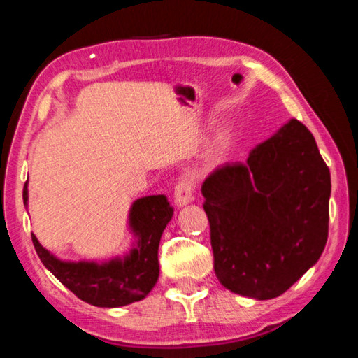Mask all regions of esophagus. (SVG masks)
I'll return each instance as SVG.
<instances>
[{
  "instance_id": "1",
  "label": "esophagus",
  "mask_w": 358,
  "mask_h": 358,
  "mask_svg": "<svg viewBox=\"0 0 358 358\" xmlns=\"http://www.w3.org/2000/svg\"><path fill=\"white\" fill-rule=\"evenodd\" d=\"M173 199H175V205L177 207H185V205L189 203L194 199V185L191 180H180L177 186H175V192H173Z\"/></svg>"
}]
</instances>
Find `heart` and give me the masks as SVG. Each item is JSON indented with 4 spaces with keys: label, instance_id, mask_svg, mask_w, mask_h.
Wrapping results in <instances>:
<instances>
[{
    "label": "heart",
    "instance_id": "obj_1",
    "mask_svg": "<svg viewBox=\"0 0 358 358\" xmlns=\"http://www.w3.org/2000/svg\"><path fill=\"white\" fill-rule=\"evenodd\" d=\"M226 145L227 142L222 136L216 138L213 145L210 147V150L207 151V155H205V159H207L208 164H216L217 161H221V157L224 156V153H226Z\"/></svg>",
    "mask_w": 358,
    "mask_h": 358
}]
</instances>
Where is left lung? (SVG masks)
<instances>
[{"label": "left lung", "mask_w": 358, "mask_h": 358, "mask_svg": "<svg viewBox=\"0 0 358 358\" xmlns=\"http://www.w3.org/2000/svg\"><path fill=\"white\" fill-rule=\"evenodd\" d=\"M330 171L305 124L290 120L203 181L215 273L224 287L270 300L317 262L329 237Z\"/></svg>", "instance_id": "obj_1"}]
</instances>
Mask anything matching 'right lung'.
I'll return each mask as SVG.
<instances>
[{"instance_id": "1", "label": "right lung", "mask_w": 358, "mask_h": 358, "mask_svg": "<svg viewBox=\"0 0 358 358\" xmlns=\"http://www.w3.org/2000/svg\"><path fill=\"white\" fill-rule=\"evenodd\" d=\"M23 202L28 203V183L23 187ZM173 216L167 197L137 199L129 211V227L136 245L124 257L108 262H66L42 246L31 234L41 262L78 299L99 308H118L145 299L159 278L157 248L161 235Z\"/></svg>"}]
</instances>
